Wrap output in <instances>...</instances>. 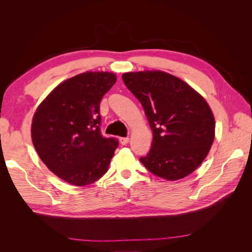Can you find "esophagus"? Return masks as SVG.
Wrapping results in <instances>:
<instances>
[{
	"label": "esophagus",
	"instance_id": "obj_1",
	"mask_svg": "<svg viewBox=\"0 0 252 252\" xmlns=\"http://www.w3.org/2000/svg\"><path fill=\"white\" fill-rule=\"evenodd\" d=\"M129 142V138H120V143L122 145H126Z\"/></svg>",
	"mask_w": 252,
	"mask_h": 252
}]
</instances>
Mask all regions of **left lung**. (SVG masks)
I'll return each instance as SVG.
<instances>
[{"label": "left lung", "mask_w": 252, "mask_h": 252, "mask_svg": "<svg viewBox=\"0 0 252 252\" xmlns=\"http://www.w3.org/2000/svg\"><path fill=\"white\" fill-rule=\"evenodd\" d=\"M122 78L142 104L154 134L141 163L168 181L193 172L215 139V118L207 102L187 83L164 71L127 72Z\"/></svg>", "instance_id": "left-lung-1"}]
</instances>
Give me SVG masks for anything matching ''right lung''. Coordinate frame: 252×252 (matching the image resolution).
Segmentation results:
<instances>
[{"label": "right lung", "mask_w": 252, "mask_h": 252, "mask_svg": "<svg viewBox=\"0 0 252 252\" xmlns=\"http://www.w3.org/2000/svg\"><path fill=\"white\" fill-rule=\"evenodd\" d=\"M116 81L111 72L78 74L53 89L34 113L32 138L37 155L71 185L93 184L108 170L119 141L101 133L100 103Z\"/></svg>", "instance_id": "1"}]
</instances>
